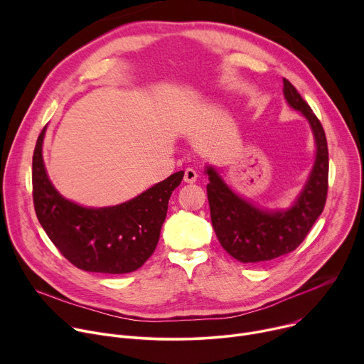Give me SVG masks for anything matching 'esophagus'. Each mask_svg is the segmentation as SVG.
Segmentation results:
<instances>
[{"mask_svg":"<svg viewBox=\"0 0 364 364\" xmlns=\"http://www.w3.org/2000/svg\"><path fill=\"white\" fill-rule=\"evenodd\" d=\"M196 180H197V171L194 168H191V167L186 168V171H184V181L186 183H196Z\"/></svg>","mask_w":364,"mask_h":364,"instance_id":"obj_1","label":"esophagus"}]
</instances>
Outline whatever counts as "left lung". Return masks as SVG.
Returning a JSON list of instances; mask_svg holds the SVG:
<instances>
[{"instance_id":"obj_1","label":"left lung","mask_w":364,"mask_h":364,"mask_svg":"<svg viewBox=\"0 0 364 364\" xmlns=\"http://www.w3.org/2000/svg\"><path fill=\"white\" fill-rule=\"evenodd\" d=\"M284 95L313 128L317 157L311 176L295 204L287 212H265L239 197L213 167L209 176L207 198L212 225L223 249L243 264H262L295 250L323 213L328 191V146L320 119L294 85L284 79Z\"/></svg>"}]
</instances>
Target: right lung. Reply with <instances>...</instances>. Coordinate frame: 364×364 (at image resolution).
Listing matches in <instances>:
<instances>
[{
    "label": "right lung",
    "mask_w": 364,
    "mask_h": 364,
    "mask_svg": "<svg viewBox=\"0 0 364 364\" xmlns=\"http://www.w3.org/2000/svg\"><path fill=\"white\" fill-rule=\"evenodd\" d=\"M44 131L33 154V201L50 240L82 271L128 274L141 268L157 247L170 196L184 171L119 205L87 209L62 197L50 183L41 155Z\"/></svg>",
    "instance_id": "right-lung-1"
}]
</instances>
